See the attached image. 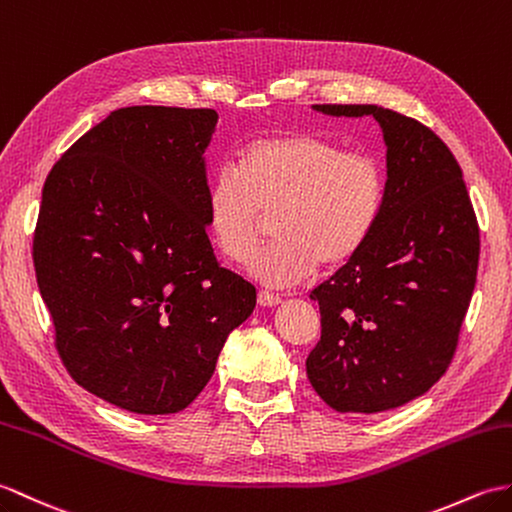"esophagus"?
<instances>
[{"instance_id": "esophagus-1", "label": "esophagus", "mask_w": 512, "mask_h": 512, "mask_svg": "<svg viewBox=\"0 0 512 512\" xmlns=\"http://www.w3.org/2000/svg\"><path fill=\"white\" fill-rule=\"evenodd\" d=\"M257 303H259L261 307H277V305L281 303V299H279L277 294H270V292L261 290V292L257 294Z\"/></svg>"}]
</instances>
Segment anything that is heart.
<instances>
[{
    "label": "heart",
    "mask_w": 512,
    "mask_h": 512,
    "mask_svg": "<svg viewBox=\"0 0 512 512\" xmlns=\"http://www.w3.org/2000/svg\"><path fill=\"white\" fill-rule=\"evenodd\" d=\"M386 205V172L371 154L344 152L307 133L261 137L224 163L207 192L213 240L233 261L253 255L264 211H275L277 242L248 261L268 288H292L318 264L338 268L371 240Z\"/></svg>",
    "instance_id": "1"
}]
</instances>
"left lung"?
<instances>
[{
	"label": "left lung",
	"instance_id": "8db88e82",
	"mask_svg": "<svg viewBox=\"0 0 512 512\" xmlns=\"http://www.w3.org/2000/svg\"><path fill=\"white\" fill-rule=\"evenodd\" d=\"M312 109L379 124L386 205L362 251L310 294L323 331L307 377L338 412H384L447 371L478 275V222L458 161L430 128L375 104Z\"/></svg>",
	"mask_w": 512,
	"mask_h": 512
}]
</instances>
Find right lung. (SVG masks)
<instances>
[{"label":"right lung","instance_id":"1","mask_svg":"<svg viewBox=\"0 0 512 512\" xmlns=\"http://www.w3.org/2000/svg\"><path fill=\"white\" fill-rule=\"evenodd\" d=\"M218 113L126 106L43 185L34 268L76 382L137 414H174L216 371L257 292L207 237L205 150Z\"/></svg>","mask_w":512,"mask_h":512}]
</instances>
